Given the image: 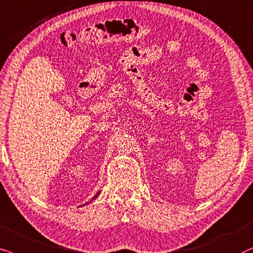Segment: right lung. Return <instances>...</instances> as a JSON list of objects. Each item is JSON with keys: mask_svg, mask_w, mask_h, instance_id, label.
Masks as SVG:
<instances>
[{"mask_svg": "<svg viewBox=\"0 0 253 253\" xmlns=\"http://www.w3.org/2000/svg\"><path fill=\"white\" fill-rule=\"evenodd\" d=\"M99 193H100V191H98V193H97V194L95 195V197H93V198H92V200H95V198H97V197H98V194H99ZM86 204H89V203H85V205H86ZM81 206H82V205H81Z\"/></svg>", "mask_w": 253, "mask_h": 253, "instance_id": "obj_1", "label": "right lung"}]
</instances>
